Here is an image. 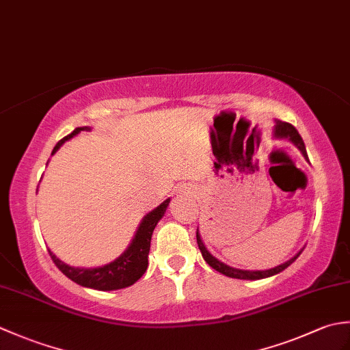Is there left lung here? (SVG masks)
<instances>
[{
    "mask_svg": "<svg viewBox=\"0 0 350 350\" xmlns=\"http://www.w3.org/2000/svg\"><path fill=\"white\" fill-rule=\"evenodd\" d=\"M275 135H277L278 138H288L302 152L304 158H306V159L308 158L307 150H306V144H304L302 137L299 135V132L296 131L295 126H292L290 123H286V122H277V126H275ZM197 243H198V248H200V251H202L203 258L206 260L207 265L212 266L215 271H218L221 273L227 275V277H230V278H239V280H260V278L272 277V275L278 273L281 271H284L286 267L292 265L295 260L298 258L299 254H301V251H299L298 254L290 258L288 262L282 263V265H280L277 267H272V269H267V271H241V269H234V267H230V266L224 265L222 262H219L218 258H215L211 254V252L206 250L204 243L202 241V237H200V234H198V230H197Z\"/></svg>",
    "mask_w": 350,
    "mask_h": 350,
    "instance_id": "8db88e82",
    "label": "left lung"
}]
</instances>
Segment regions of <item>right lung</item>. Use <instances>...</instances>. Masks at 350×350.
<instances>
[{
  "instance_id": "1",
  "label": "right lung",
  "mask_w": 350,
  "mask_h": 350,
  "mask_svg": "<svg viewBox=\"0 0 350 350\" xmlns=\"http://www.w3.org/2000/svg\"><path fill=\"white\" fill-rule=\"evenodd\" d=\"M85 129L90 128H87V126H84V128H77L72 133H69L68 137L58 141L51 154H54L58 148L62 147V144H64L66 141L70 139L73 135H77L78 132ZM168 203L170 198H167L165 202L156 207L154 211L146 215L144 219L141 221L135 237L132 239V243L129 245L128 250L109 265L94 267V269H81V267H72L63 263L60 258L55 257L54 252L49 251L52 262L55 263V266L66 275V277L75 281L79 286L96 290H117L132 286L133 282L143 277V273L147 269V257L148 250H150L153 230L156 224H158V221L163 217V213H165Z\"/></svg>"
}]
</instances>
